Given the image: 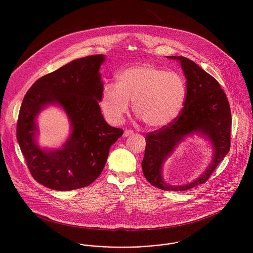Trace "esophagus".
<instances>
[{
  "instance_id": "34e87169",
  "label": "esophagus",
  "mask_w": 253,
  "mask_h": 253,
  "mask_svg": "<svg viewBox=\"0 0 253 253\" xmlns=\"http://www.w3.org/2000/svg\"><path fill=\"white\" fill-rule=\"evenodd\" d=\"M132 133H133L132 131H130V130H125L124 132H123V136H124V137H127V136L131 135V134H132Z\"/></svg>"
}]
</instances>
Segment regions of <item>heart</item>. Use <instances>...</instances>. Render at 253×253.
Here are the masks:
<instances>
[{"instance_id":"heart-1","label":"heart","mask_w":253,"mask_h":253,"mask_svg":"<svg viewBox=\"0 0 253 253\" xmlns=\"http://www.w3.org/2000/svg\"><path fill=\"white\" fill-rule=\"evenodd\" d=\"M186 97V83L178 73L138 63L123 69L117 84L103 86L100 106L111 123L119 124L129 112L131 101L134 114L148 127L160 129L178 118Z\"/></svg>"}]
</instances>
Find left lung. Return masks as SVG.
I'll list each match as a JSON object with an SVG mask.
<instances>
[{
  "label": "left lung",
  "instance_id": "left-lung-1",
  "mask_svg": "<svg viewBox=\"0 0 253 253\" xmlns=\"http://www.w3.org/2000/svg\"><path fill=\"white\" fill-rule=\"evenodd\" d=\"M179 61L187 84V97L180 116L169 126L145 137L144 158L141 163L146 179L164 191H187L209 179L230 147L231 114L226 94L216 80L185 57L168 56ZM201 136L211 146L212 160L198 178L182 185H170L164 180L166 162L187 138Z\"/></svg>",
  "mask_w": 253,
  "mask_h": 253
}]
</instances>
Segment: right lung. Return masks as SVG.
<instances>
[{
    "instance_id": "right-lung-1",
    "label": "right lung",
    "mask_w": 253,
    "mask_h": 253,
    "mask_svg": "<svg viewBox=\"0 0 253 253\" xmlns=\"http://www.w3.org/2000/svg\"><path fill=\"white\" fill-rule=\"evenodd\" d=\"M104 60V55L72 60L39 79L24 96L17 140L32 176L49 189L89 186L100 175L111 146L123 133L109 125L99 107L103 88L99 70ZM49 106L60 107L71 123V133L59 148L37 142V117Z\"/></svg>"
}]
</instances>
